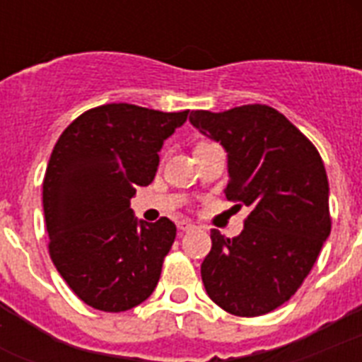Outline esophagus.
<instances>
[{
  "instance_id": "1",
  "label": "esophagus",
  "mask_w": 362,
  "mask_h": 362,
  "mask_svg": "<svg viewBox=\"0 0 362 362\" xmlns=\"http://www.w3.org/2000/svg\"><path fill=\"white\" fill-rule=\"evenodd\" d=\"M193 227H195V223H193V221H189V220H180L178 221V231H189V229H193Z\"/></svg>"
}]
</instances>
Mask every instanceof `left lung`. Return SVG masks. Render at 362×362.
Wrapping results in <instances>:
<instances>
[{
  "mask_svg": "<svg viewBox=\"0 0 362 362\" xmlns=\"http://www.w3.org/2000/svg\"><path fill=\"white\" fill-rule=\"evenodd\" d=\"M189 122L227 152L226 197L252 209L238 237L210 231L204 289L229 314H269L295 295L331 235L325 165L314 144L267 105L192 110Z\"/></svg>",
  "mask_w": 362,
  "mask_h": 362,
  "instance_id": "1",
  "label": "left lung"
}]
</instances>
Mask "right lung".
Wrapping results in <instances>:
<instances>
[{
  "label": "right lung",
  "mask_w": 362,
  "mask_h": 362,
  "mask_svg": "<svg viewBox=\"0 0 362 362\" xmlns=\"http://www.w3.org/2000/svg\"><path fill=\"white\" fill-rule=\"evenodd\" d=\"M187 112L103 105L78 116L56 142L42 182L48 247L88 306L125 312L158 286L176 226L135 218L131 197L153 180L163 142Z\"/></svg>",
  "instance_id": "obj_1"
}]
</instances>
